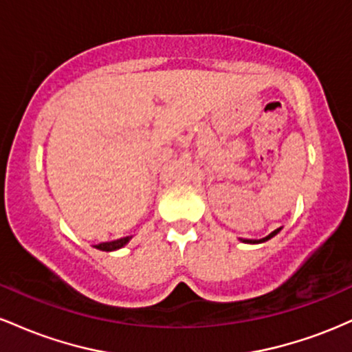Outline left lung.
I'll list each match as a JSON object with an SVG mask.
<instances>
[{
  "mask_svg": "<svg viewBox=\"0 0 352 352\" xmlns=\"http://www.w3.org/2000/svg\"><path fill=\"white\" fill-rule=\"evenodd\" d=\"M280 230H281V228H276V230H274V232L270 233L268 236L261 238V240H248V238H240V241H243V243H250V245H254V243H265V241H268L270 238H273L274 235H278V233H280Z\"/></svg>",
  "mask_w": 352,
  "mask_h": 352,
  "instance_id": "1",
  "label": "left lung"
}]
</instances>
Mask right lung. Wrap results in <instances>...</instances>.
<instances>
[{
	"mask_svg": "<svg viewBox=\"0 0 352 352\" xmlns=\"http://www.w3.org/2000/svg\"><path fill=\"white\" fill-rule=\"evenodd\" d=\"M132 236H124V238H119V240H114V241H106V243H99L96 245V248L100 250V252H116V250L122 248L131 241Z\"/></svg>",
	"mask_w": 352,
	"mask_h": 352,
	"instance_id": "1",
	"label": "right lung"
}]
</instances>
